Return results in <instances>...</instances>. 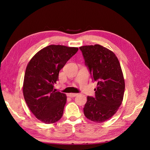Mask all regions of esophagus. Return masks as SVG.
Masks as SVG:
<instances>
[{"instance_id":"34e87169","label":"esophagus","mask_w":150,"mask_h":150,"mask_svg":"<svg viewBox=\"0 0 150 150\" xmlns=\"http://www.w3.org/2000/svg\"><path fill=\"white\" fill-rule=\"evenodd\" d=\"M78 94L77 93H70L68 94V96L69 97H74L75 96H77Z\"/></svg>"}]
</instances>
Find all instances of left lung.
I'll return each mask as SVG.
<instances>
[{
    "label": "left lung",
    "instance_id": "obj_1",
    "mask_svg": "<svg viewBox=\"0 0 150 150\" xmlns=\"http://www.w3.org/2000/svg\"><path fill=\"white\" fill-rule=\"evenodd\" d=\"M81 50L91 77L97 82L95 97H88L84 113L89 120L103 122L117 112L123 100L125 82L119 60L99 44L83 46Z\"/></svg>",
    "mask_w": 150,
    "mask_h": 150
}]
</instances>
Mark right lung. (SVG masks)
<instances>
[{"label":"right lung","mask_w":150,"mask_h":150,"mask_svg":"<svg viewBox=\"0 0 150 150\" xmlns=\"http://www.w3.org/2000/svg\"><path fill=\"white\" fill-rule=\"evenodd\" d=\"M78 50L50 45L38 52L28 62L22 91L29 109L41 122L52 124L61 119L67 97L65 93L56 91L54 84L59 80L60 70Z\"/></svg>","instance_id":"obj_1"}]
</instances>
